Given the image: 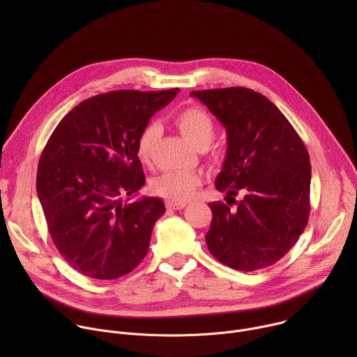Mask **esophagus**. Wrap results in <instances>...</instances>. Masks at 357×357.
<instances>
[{
    "mask_svg": "<svg viewBox=\"0 0 357 357\" xmlns=\"http://www.w3.org/2000/svg\"><path fill=\"white\" fill-rule=\"evenodd\" d=\"M186 206V203L183 202H175V200H167V208L172 211H181Z\"/></svg>",
    "mask_w": 357,
    "mask_h": 357,
    "instance_id": "obj_1",
    "label": "esophagus"
}]
</instances>
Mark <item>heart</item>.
<instances>
[{
    "label": "heart",
    "mask_w": 357,
    "mask_h": 357,
    "mask_svg": "<svg viewBox=\"0 0 357 357\" xmlns=\"http://www.w3.org/2000/svg\"><path fill=\"white\" fill-rule=\"evenodd\" d=\"M175 121L182 134L197 148H206L215 138V121L203 109H185L176 116ZM161 135L162 127L158 123H151L142 130L137 144V154L144 164L151 162ZM202 181V175L195 171H168L155 178L151 188L155 195L168 200L185 202L192 197Z\"/></svg>",
    "instance_id": "1"
}]
</instances>
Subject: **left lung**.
Masks as SVG:
<instances>
[{
  "label": "left lung",
  "instance_id": "left-lung-1",
  "mask_svg": "<svg viewBox=\"0 0 357 357\" xmlns=\"http://www.w3.org/2000/svg\"><path fill=\"white\" fill-rule=\"evenodd\" d=\"M226 127L227 151L216 189L231 199L209 203L206 233L212 256L222 264L254 271L291 250L307 227L311 162L307 146L274 103L245 87L190 93ZM241 190L245 196H232ZM234 202L236 210L229 204Z\"/></svg>",
  "mask_w": 357,
  "mask_h": 357
}]
</instances>
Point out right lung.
Segmentation results:
<instances>
[{"label":"right lung","instance_id":"1","mask_svg":"<svg viewBox=\"0 0 357 357\" xmlns=\"http://www.w3.org/2000/svg\"><path fill=\"white\" fill-rule=\"evenodd\" d=\"M178 91L116 90L90 97L47 139L36 192L54 244L77 273L116 280L146 256L165 205L160 197L123 196L144 186L138 138Z\"/></svg>","mask_w":357,"mask_h":357}]
</instances>
